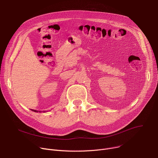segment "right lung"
<instances>
[{
    "instance_id": "obj_1",
    "label": "right lung",
    "mask_w": 158,
    "mask_h": 158,
    "mask_svg": "<svg viewBox=\"0 0 158 158\" xmlns=\"http://www.w3.org/2000/svg\"><path fill=\"white\" fill-rule=\"evenodd\" d=\"M32 110V111H34V112H38V111H36V110ZM39 112H40V111H39ZM43 112H44V111H43Z\"/></svg>"
}]
</instances>
